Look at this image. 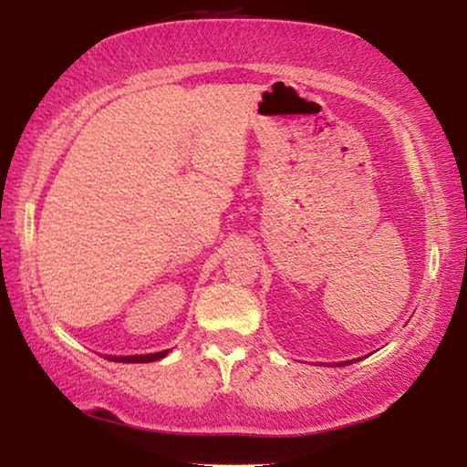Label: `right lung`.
Returning <instances> with one entry per match:
<instances>
[{
    "instance_id": "add662e5",
    "label": "right lung",
    "mask_w": 467,
    "mask_h": 467,
    "mask_svg": "<svg viewBox=\"0 0 467 467\" xmlns=\"http://www.w3.org/2000/svg\"><path fill=\"white\" fill-rule=\"evenodd\" d=\"M168 355V350H161V353H150V355H130V357H110L112 361H120V363H149V361H157L163 359Z\"/></svg>"
}]
</instances>
